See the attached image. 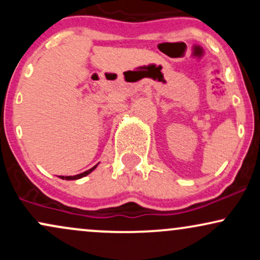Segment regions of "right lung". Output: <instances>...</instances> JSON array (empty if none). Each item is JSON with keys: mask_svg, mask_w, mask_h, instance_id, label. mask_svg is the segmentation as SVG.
Masks as SVG:
<instances>
[{"mask_svg": "<svg viewBox=\"0 0 260 260\" xmlns=\"http://www.w3.org/2000/svg\"><path fill=\"white\" fill-rule=\"evenodd\" d=\"M96 166H98V165H95L94 168L86 170L85 172H82V174H79V175H76V176H59V178H62V180H67V181H71V180H79V178L85 177L86 175H89V174H90V172L94 171V170L96 169Z\"/></svg>", "mask_w": 260, "mask_h": 260, "instance_id": "right-lung-1", "label": "right lung"}]
</instances>
